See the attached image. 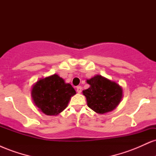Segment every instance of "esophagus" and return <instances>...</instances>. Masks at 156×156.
Listing matches in <instances>:
<instances>
[{
  "mask_svg": "<svg viewBox=\"0 0 156 156\" xmlns=\"http://www.w3.org/2000/svg\"><path fill=\"white\" fill-rule=\"evenodd\" d=\"M81 89H82V88H81V87H80V86H78V87H77V88H76L77 92L80 93V92H81Z\"/></svg>",
  "mask_w": 156,
  "mask_h": 156,
  "instance_id": "1",
  "label": "esophagus"
}]
</instances>
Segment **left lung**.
I'll return each instance as SVG.
<instances>
[{"instance_id": "1", "label": "left lung", "mask_w": 156, "mask_h": 156, "mask_svg": "<svg viewBox=\"0 0 156 156\" xmlns=\"http://www.w3.org/2000/svg\"><path fill=\"white\" fill-rule=\"evenodd\" d=\"M89 88L83 90L87 105L98 114L112 112L117 107L123 97L122 87L115 81L101 75L87 80Z\"/></svg>"}]
</instances>
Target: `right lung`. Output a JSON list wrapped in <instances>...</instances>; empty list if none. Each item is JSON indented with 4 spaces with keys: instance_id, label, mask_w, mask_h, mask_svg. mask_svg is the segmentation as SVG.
<instances>
[{
    "instance_id": "add662e5",
    "label": "right lung",
    "mask_w": 156,
    "mask_h": 156,
    "mask_svg": "<svg viewBox=\"0 0 156 156\" xmlns=\"http://www.w3.org/2000/svg\"><path fill=\"white\" fill-rule=\"evenodd\" d=\"M31 98L39 110L49 116L58 115L76 94L69 83L57 74L40 78L32 86Z\"/></svg>"
}]
</instances>
